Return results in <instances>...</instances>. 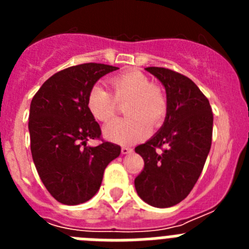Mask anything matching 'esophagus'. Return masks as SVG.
Listing matches in <instances>:
<instances>
[{
    "label": "esophagus",
    "instance_id": "34e87169",
    "mask_svg": "<svg viewBox=\"0 0 249 249\" xmlns=\"http://www.w3.org/2000/svg\"><path fill=\"white\" fill-rule=\"evenodd\" d=\"M121 152H122V155H128V153L133 152V148H131V147H127V146H123L122 148H121Z\"/></svg>",
    "mask_w": 249,
    "mask_h": 249
}]
</instances>
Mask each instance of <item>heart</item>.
Instances as JSON below:
<instances>
[{
	"instance_id": "b5f03b06",
	"label": "heart",
	"mask_w": 249,
	"mask_h": 249,
	"mask_svg": "<svg viewBox=\"0 0 249 249\" xmlns=\"http://www.w3.org/2000/svg\"><path fill=\"white\" fill-rule=\"evenodd\" d=\"M108 91L94 86L87 94V108L100 122L116 117L118 105L126 103L127 118L113 121L105 127L107 140L120 144H132L149 135L152 127H160L168 111V100L160 86L151 83L144 73L136 70L122 72L108 81Z\"/></svg>"
}]
</instances>
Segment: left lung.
<instances>
[{
  "label": "left lung",
  "instance_id": "8db88e82",
  "mask_svg": "<svg viewBox=\"0 0 249 249\" xmlns=\"http://www.w3.org/2000/svg\"><path fill=\"white\" fill-rule=\"evenodd\" d=\"M146 71L164 86L168 111L160 131L135 148L144 160L135 187L146 203L167 208L183 201L198 181L212 144L213 113L188 77L163 67Z\"/></svg>",
  "mask_w": 249,
  "mask_h": 249
}]
</instances>
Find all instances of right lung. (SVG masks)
Listing matches in <instances>:
<instances>
[{
	"label": "right lung",
	"mask_w": 249,
	"mask_h": 249,
	"mask_svg": "<svg viewBox=\"0 0 249 249\" xmlns=\"http://www.w3.org/2000/svg\"><path fill=\"white\" fill-rule=\"evenodd\" d=\"M117 67L103 63L72 66L51 76L30 107L31 153L41 181L59 203L74 206L91 199L107 164L121 147L103 141L100 124L87 108V94L101 77ZM100 139L89 147L85 142Z\"/></svg>",
	"instance_id": "1"
}]
</instances>
